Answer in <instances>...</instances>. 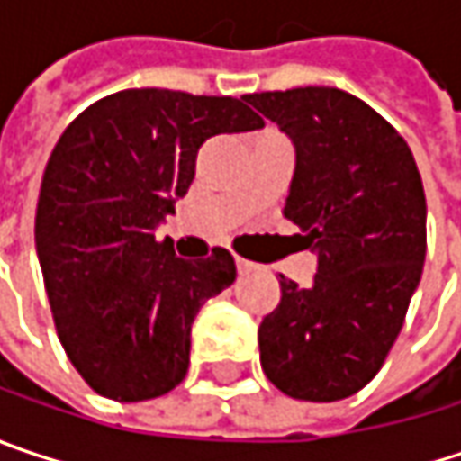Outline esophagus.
Returning a JSON list of instances; mask_svg holds the SVG:
<instances>
[{
    "label": "esophagus",
    "instance_id": "obj_1",
    "mask_svg": "<svg viewBox=\"0 0 461 461\" xmlns=\"http://www.w3.org/2000/svg\"><path fill=\"white\" fill-rule=\"evenodd\" d=\"M236 267H239V273L244 276V273H251L257 265H254V262H249V259H244V257H236Z\"/></svg>",
    "mask_w": 461,
    "mask_h": 461
}]
</instances>
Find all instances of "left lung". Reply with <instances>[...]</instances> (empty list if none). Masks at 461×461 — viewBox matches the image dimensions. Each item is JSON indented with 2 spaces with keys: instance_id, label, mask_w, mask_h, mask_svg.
Segmentation results:
<instances>
[{
  "instance_id": "8db88e82",
  "label": "left lung",
  "mask_w": 461,
  "mask_h": 461,
  "mask_svg": "<svg viewBox=\"0 0 461 461\" xmlns=\"http://www.w3.org/2000/svg\"><path fill=\"white\" fill-rule=\"evenodd\" d=\"M296 147L283 214L317 254L310 288L280 276L259 325L267 380L302 402H339L378 375L425 265V191L407 141L330 86L244 96Z\"/></svg>"
}]
</instances>
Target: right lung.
Here are the masks:
<instances>
[{"instance_id": "obj_1", "label": "right lung", "mask_w": 461, "mask_h": 461, "mask_svg": "<svg viewBox=\"0 0 461 461\" xmlns=\"http://www.w3.org/2000/svg\"><path fill=\"white\" fill-rule=\"evenodd\" d=\"M244 99L125 88L76 117L51 151L36 207V251L54 328L102 396L147 402L188 373L191 322L236 280L228 249L181 259L154 228L217 133L262 128Z\"/></svg>"}]
</instances>
